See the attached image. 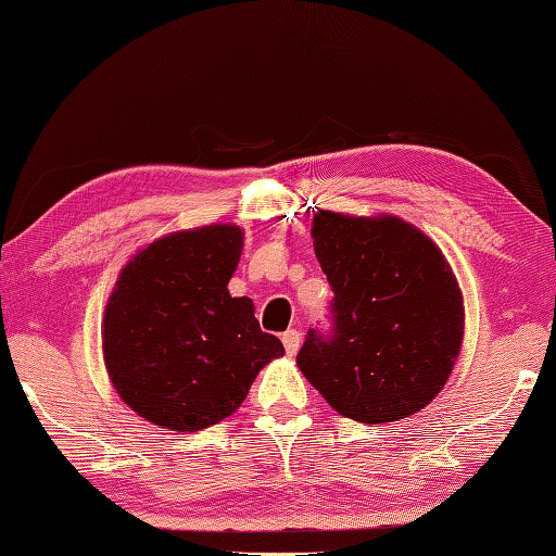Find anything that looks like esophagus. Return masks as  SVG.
Wrapping results in <instances>:
<instances>
[{
  "label": "esophagus",
  "instance_id": "obj_1",
  "mask_svg": "<svg viewBox=\"0 0 556 556\" xmlns=\"http://www.w3.org/2000/svg\"><path fill=\"white\" fill-rule=\"evenodd\" d=\"M281 342H285L287 355H296L299 348H301V336H299V330H287L285 336H281Z\"/></svg>",
  "mask_w": 556,
  "mask_h": 556
}]
</instances>
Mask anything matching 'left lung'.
Listing matches in <instances>:
<instances>
[{"instance_id": "left-lung-1", "label": "left lung", "mask_w": 556, "mask_h": 556, "mask_svg": "<svg viewBox=\"0 0 556 556\" xmlns=\"http://www.w3.org/2000/svg\"><path fill=\"white\" fill-rule=\"evenodd\" d=\"M313 250L332 287L330 338L308 330L296 365L340 416L408 418L445 387L464 340V299L442 250L399 216L320 208Z\"/></svg>"}]
</instances>
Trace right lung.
I'll list each match as a JSON object with an SVG mask.
<instances>
[{"instance_id":"1","label":"right lung","mask_w":556,"mask_h":556,"mask_svg":"<svg viewBox=\"0 0 556 556\" xmlns=\"http://www.w3.org/2000/svg\"><path fill=\"white\" fill-rule=\"evenodd\" d=\"M243 236L233 224L177 230L118 271L102 320L106 375L153 426H216L240 408L260 369L285 355L281 340L260 330L255 304L228 291Z\"/></svg>"}]
</instances>
